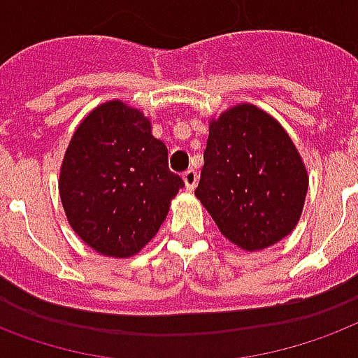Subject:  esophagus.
I'll use <instances>...</instances> for the list:
<instances>
[{"label":"esophagus","instance_id":"obj_1","mask_svg":"<svg viewBox=\"0 0 358 358\" xmlns=\"http://www.w3.org/2000/svg\"><path fill=\"white\" fill-rule=\"evenodd\" d=\"M182 178H184V182H186V189L193 192L195 186H197V178H199V176H197V172L193 171V169H189V171L184 172V176H182Z\"/></svg>","mask_w":358,"mask_h":358}]
</instances>
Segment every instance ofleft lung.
<instances>
[{
    "mask_svg": "<svg viewBox=\"0 0 358 358\" xmlns=\"http://www.w3.org/2000/svg\"><path fill=\"white\" fill-rule=\"evenodd\" d=\"M197 199L224 237L260 250L300 220L307 171L287 131L256 106H235L208 127Z\"/></svg>",
    "mask_w": 358,
    "mask_h": 358,
    "instance_id": "1",
    "label": "left lung"
}]
</instances>
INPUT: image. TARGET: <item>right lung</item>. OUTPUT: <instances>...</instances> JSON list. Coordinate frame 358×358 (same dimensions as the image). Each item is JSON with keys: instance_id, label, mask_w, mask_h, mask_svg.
<instances>
[{"instance_id": "1", "label": "right lung", "mask_w": 358, "mask_h": 358, "mask_svg": "<svg viewBox=\"0 0 358 358\" xmlns=\"http://www.w3.org/2000/svg\"><path fill=\"white\" fill-rule=\"evenodd\" d=\"M58 187L73 231L96 252L127 258L153 239L184 180L150 119L112 100L71 136Z\"/></svg>"}]
</instances>
